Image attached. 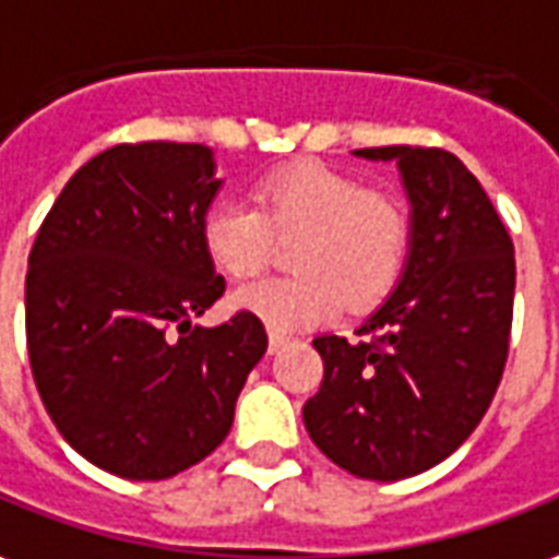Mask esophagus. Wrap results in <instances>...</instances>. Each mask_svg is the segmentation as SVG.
Here are the masks:
<instances>
[{
	"label": "esophagus",
	"mask_w": 559,
	"mask_h": 559,
	"mask_svg": "<svg viewBox=\"0 0 559 559\" xmlns=\"http://www.w3.org/2000/svg\"><path fill=\"white\" fill-rule=\"evenodd\" d=\"M288 344L286 334H280V331H271V353H280L283 346Z\"/></svg>",
	"instance_id": "1"
}]
</instances>
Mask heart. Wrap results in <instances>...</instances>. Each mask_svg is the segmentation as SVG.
Wrapping results in <instances>:
<instances>
[{"instance_id":"b5f03b06","label":"heart","mask_w":559,"mask_h":559,"mask_svg":"<svg viewBox=\"0 0 559 559\" xmlns=\"http://www.w3.org/2000/svg\"><path fill=\"white\" fill-rule=\"evenodd\" d=\"M203 249L218 271L246 283L271 264L273 237H298L288 264L298 273L240 288L234 304L273 331L317 325L346 310H371L399 286L411 246V218L386 191L353 173L304 160L276 169L255 188V203L215 200L203 215Z\"/></svg>"}]
</instances>
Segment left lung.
I'll list each match as a JSON object with an SVG mask.
<instances>
[{
	"instance_id": "1",
	"label": "left lung",
	"mask_w": 559,
	"mask_h": 559,
	"mask_svg": "<svg viewBox=\"0 0 559 559\" xmlns=\"http://www.w3.org/2000/svg\"><path fill=\"white\" fill-rule=\"evenodd\" d=\"M356 155L402 169L411 255L359 341H313L325 374L304 426L349 475L402 480L448 460L490 407L508 359L514 242L456 155L423 145Z\"/></svg>"
}]
</instances>
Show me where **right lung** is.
<instances>
[{"instance_id":"1","label":"right lung","mask_w":559,"mask_h":559,"mask_svg":"<svg viewBox=\"0 0 559 559\" xmlns=\"http://www.w3.org/2000/svg\"><path fill=\"white\" fill-rule=\"evenodd\" d=\"M218 185L206 145L121 142L69 179L33 242L38 395L69 444L118 478L164 480L206 460L267 349L249 310L191 322L225 295L200 237Z\"/></svg>"}]
</instances>
